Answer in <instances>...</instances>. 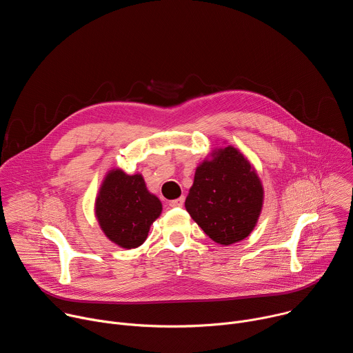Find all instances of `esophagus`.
<instances>
[{
	"mask_svg": "<svg viewBox=\"0 0 353 353\" xmlns=\"http://www.w3.org/2000/svg\"><path fill=\"white\" fill-rule=\"evenodd\" d=\"M169 205H170L172 208H181V207L184 205V196H180V198H177V199L170 201Z\"/></svg>",
	"mask_w": 353,
	"mask_h": 353,
	"instance_id": "34e87169",
	"label": "esophagus"
}]
</instances>
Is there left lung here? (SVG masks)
<instances>
[{"instance_id":"left-lung-1","label":"left lung","mask_w":353,"mask_h":353,"mask_svg":"<svg viewBox=\"0 0 353 353\" xmlns=\"http://www.w3.org/2000/svg\"><path fill=\"white\" fill-rule=\"evenodd\" d=\"M264 190L248 161L233 146L218 149L201 163L185 198V210L207 236L229 245L254 229Z\"/></svg>"}]
</instances>
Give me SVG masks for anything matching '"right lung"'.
I'll return each instance as SVG.
<instances>
[{"label":"right lung","instance_id":"1","mask_svg":"<svg viewBox=\"0 0 353 353\" xmlns=\"http://www.w3.org/2000/svg\"><path fill=\"white\" fill-rule=\"evenodd\" d=\"M161 212L159 198L148 191L142 176H128L119 169L109 172L96 198L100 228L123 248L141 245Z\"/></svg>","mask_w":353,"mask_h":353}]
</instances>
